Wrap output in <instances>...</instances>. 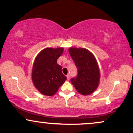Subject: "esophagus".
I'll list each match as a JSON object with an SVG mask.
<instances>
[{
	"mask_svg": "<svg viewBox=\"0 0 133 133\" xmlns=\"http://www.w3.org/2000/svg\"><path fill=\"white\" fill-rule=\"evenodd\" d=\"M67 79H68V80L69 81V80H70V75L69 74H68V75H67Z\"/></svg>",
	"mask_w": 133,
	"mask_h": 133,
	"instance_id": "34e87169",
	"label": "esophagus"
}]
</instances>
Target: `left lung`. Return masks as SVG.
Wrapping results in <instances>:
<instances>
[{"mask_svg": "<svg viewBox=\"0 0 133 133\" xmlns=\"http://www.w3.org/2000/svg\"><path fill=\"white\" fill-rule=\"evenodd\" d=\"M70 55L77 68V75L71 83L79 93L89 95L95 91L99 85L100 73L93 55L85 48H70Z\"/></svg>", "mask_w": 133, "mask_h": 133, "instance_id": "8db88e82", "label": "left lung"}]
</instances>
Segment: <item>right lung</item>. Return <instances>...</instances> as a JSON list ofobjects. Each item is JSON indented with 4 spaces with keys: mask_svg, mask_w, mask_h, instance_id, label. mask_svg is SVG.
<instances>
[{
    "mask_svg": "<svg viewBox=\"0 0 133 133\" xmlns=\"http://www.w3.org/2000/svg\"><path fill=\"white\" fill-rule=\"evenodd\" d=\"M63 50V48H45L35 59L32 80L36 88L43 95H54L66 80L67 77L62 73V67L57 63Z\"/></svg>",
    "mask_w": 133,
    "mask_h": 133,
    "instance_id": "add662e5",
    "label": "right lung"
}]
</instances>
